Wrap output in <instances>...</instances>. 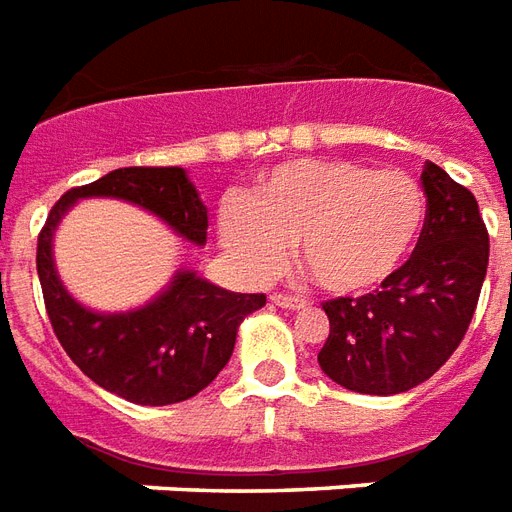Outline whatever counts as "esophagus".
Listing matches in <instances>:
<instances>
[{"instance_id": "1", "label": "esophagus", "mask_w": 512, "mask_h": 512, "mask_svg": "<svg viewBox=\"0 0 512 512\" xmlns=\"http://www.w3.org/2000/svg\"><path fill=\"white\" fill-rule=\"evenodd\" d=\"M271 301L276 306H282V309H301L304 306V298H295V295H285V293H274L271 295Z\"/></svg>"}]
</instances>
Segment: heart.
Listing matches in <instances>:
<instances>
[{
  "label": "heart",
  "mask_w": 512,
  "mask_h": 512,
  "mask_svg": "<svg viewBox=\"0 0 512 512\" xmlns=\"http://www.w3.org/2000/svg\"><path fill=\"white\" fill-rule=\"evenodd\" d=\"M426 225V192L401 170L290 160L246 200L222 208L219 236L249 274H271L295 246L298 263L336 295L366 293L401 268Z\"/></svg>",
  "instance_id": "obj_1"
}]
</instances>
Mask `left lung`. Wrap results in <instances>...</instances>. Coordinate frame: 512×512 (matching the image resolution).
<instances>
[{
  "label": "left lung",
  "mask_w": 512,
  "mask_h": 512,
  "mask_svg": "<svg viewBox=\"0 0 512 512\" xmlns=\"http://www.w3.org/2000/svg\"><path fill=\"white\" fill-rule=\"evenodd\" d=\"M426 225L410 260L361 298H331V333L317 355L333 382L391 396L426 382L456 352L478 306L488 268V230L478 200L426 162Z\"/></svg>",
  "instance_id": "1"
}]
</instances>
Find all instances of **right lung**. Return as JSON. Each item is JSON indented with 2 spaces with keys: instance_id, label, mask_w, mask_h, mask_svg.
<instances>
[{
  "instance_id": "add662e5",
  "label": "right lung",
  "mask_w": 512,
  "mask_h": 512,
  "mask_svg": "<svg viewBox=\"0 0 512 512\" xmlns=\"http://www.w3.org/2000/svg\"><path fill=\"white\" fill-rule=\"evenodd\" d=\"M78 198H119L157 214L192 244H206L208 214L184 168H119L64 192L37 236V276L45 312L70 361L105 391L143 407L192 399L233 355L246 314L263 293H230L192 271L135 312L97 314L64 290L54 268V230Z\"/></svg>"
}]
</instances>
